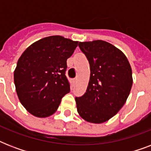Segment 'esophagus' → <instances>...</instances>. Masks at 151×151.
I'll return each instance as SVG.
<instances>
[{"label":"esophagus","mask_w":151,"mask_h":151,"mask_svg":"<svg viewBox=\"0 0 151 151\" xmlns=\"http://www.w3.org/2000/svg\"><path fill=\"white\" fill-rule=\"evenodd\" d=\"M76 81H77V79H76V78H73V79H71V83H72V85H75Z\"/></svg>","instance_id":"esophagus-1"}]
</instances>
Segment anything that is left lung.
Returning <instances> with one entry per match:
<instances>
[{"label": "left lung", "mask_w": 151, "mask_h": 151, "mask_svg": "<svg viewBox=\"0 0 151 151\" xmlns=\"http://www.w3.org/2000/svg\"><path fill=\"white\" fill-rule=\"evenodd\" d=\"M90 65L87 90L76 97L77 110L86 122L100 124L113 117L126 102L132 85L129 62L122 51L102 40L79 42Z\"/></svg>", "instance_id": "left-lung-1"}]
</instances>
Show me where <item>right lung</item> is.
<instances>
[{
	"label": "right lung",
	"instance_id": "add662e5",
	"mask_svg": "<svg viewBox=\"0 0 151 151\" xmlns=\"http://www.w3.org/2000/svg\"><path fill=\"white\" fill-rule=\"evenodd\" d=\"M78 45V41L62 36L47 37L32 44L20 56L14 71L15 90L31 114L49 117L70 92L66 60Z\"/></svg>",
	"mask_w": 151,
	"mask_h": 151
}]
</instances>
